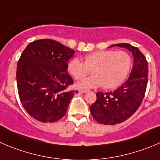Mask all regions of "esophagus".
<instances>
[{
  "label": "esophagus",
  "mask_w": 160,
  "mask_h": 160,
  "mask_svg": "<svg viewBox=\"0 0 160 160\" xmlns=\"http://www.w3.org/2000/svg\"><path fill=\"white\" fill-rule=\"evenodd\" d=\"M79 92H81V93H86V92H88V90H86V89H80Z\"/></svg>",
  "instance_id": "34e87169"
}]
</instances>
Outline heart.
Here are the masks:
<instances>
[{
  "instance_id": "heart-1",
  "label": "heart",
  "mask_w": 160,
  "mask_h": 160,
  "mask_svg": "<svg viewBox=\"0 0 160 160\" xmlns=\"http://www.w3.org/2000/svg\"><path fill=\"white\" fill-rule=\"evenodd\" d=\"M132 66V59L127 52L119 50H100L87 54L84 63L78 58L68 62V71L76 80L89 74H93L82 79L77 84L80 89L102 87L106 89H115L127 78Z\"/></svg>"
}]
</instances>
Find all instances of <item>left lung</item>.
Wrapping results in <instances>:
<instances>
[{
	"instance_id": "8db88e82",
	"label": "left lung",
	"mask_w": 160,
	"mask_h": 160,
	"mask_svg": "<svg viewBox=\"0 0 160 160\" xmlns=\"http://www.w3.org/2000/svg\"><path fill=\"white\" fill-rule=\"evenodd\" d=\"M130 51L133 66L127 81L119 88L108 92H97V100L90 106L94 119L104 125H115L128 119L141 105L148 84V62L137 47L130 44H115Z\"/></svg>"
}]
</instances>
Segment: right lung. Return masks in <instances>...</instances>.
Returning <instances> with one entry per match:
<instances>
[{"label": "right lung", "mask_w": 160, "mask_h": 160, "mask_svg": "<svg viewBox=\"0 0 160 160\" xmlns=\"http://www.w3.org/2000/svg\"><path fill=\"white\" fill-rule=\"evenodd\" d=\"M74 52L52 39L30 42L22 52L16 71L18 92L24 109L38 121L60 119L78 92L68 89L74 81L68 63Z\"/></svg>", "instance_id": "1"}]
</instances>
